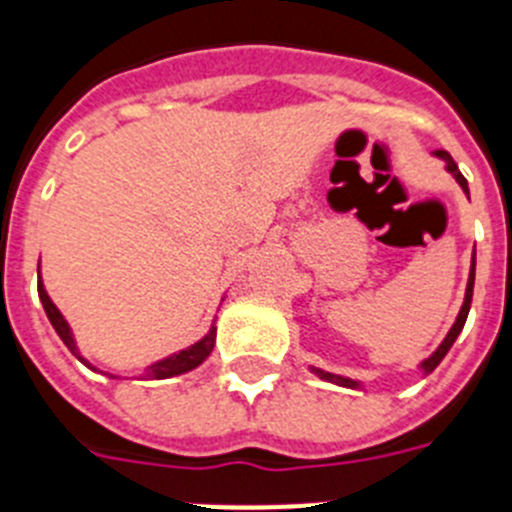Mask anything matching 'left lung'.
<instances>
[{
    "label": "left lung",
    "instance_id": "8db88e82",
    "mask_svg": "<svg viewBox=\"0 0 512 512\" xmlns=\"http://www.w3.org/2000/svg\"><path fill=\"white\" fill-rule=\"evenodd\" d=\"M436 156H438V158H443V164H446V171H449V174H454V179H456V182H459V187L464 189V192H467V197H469L467 179H464V176H461L459 166L454 164V158L449 156V151H436ZM472 292H474V256H472V271H469V282H467V295H464V305H461L459 315H456V323L451 325L449 336L443 338V343H441V346H438L436 351H433V354L428 356V359H425L423 364H420V369H423L425 374H431L433 369H436V366L441 364V361H443V356L449 354V348L454 346L456 336H459V333H461V328H464V323H467L469 307H472ZM312 372L318 374L320 379H325V382L341 384V387H351V390H354V387H359V382H354V379H348V377H338V374L323 372V369H315V366H312Z\"/></svg>",
    "mask_w": 512,
    "mask_h": 512
}]
</instances>
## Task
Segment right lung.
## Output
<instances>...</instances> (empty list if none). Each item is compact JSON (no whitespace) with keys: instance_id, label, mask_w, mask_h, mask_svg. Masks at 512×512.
Masks as SVG:
<instances>
[{"instance_id":"add662e5","label":"right lung","mask_w":512,"mask_h":512,"mask_svg":"<svg viewBox=\"0 0 512 512\" xmlns=\"http://www.w3.org/2000/svg\"><path fill=\"white\" fill-rule=\"evenodd\" d=\"M38 295H40V302H43V307H45V315H48L51 325H53V328H56L58 336H61V341L66 343V346H69V351L76 356V359L87 364V359H84V356L79 354V348H76V341H74V336H71L69 323L63 320L61 310H58V307L53 305V300H51V297H48V292H45L43 282H38ZM212 346H215V325H212L210 333H207V336L202 338V341L194 343V346L184 348V351H179V354H171L169 359L156 361V364H153V366H148L143 377H146V379H169V377H176V374L192 372L194 366H200L202 361H205L207 356H210ZM112 379H117V377H112Z\"/></svg>"}]
</instances>
